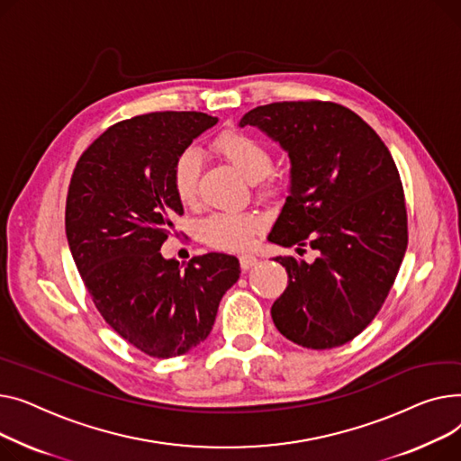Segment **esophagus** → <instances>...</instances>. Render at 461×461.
Returning a JSON list of instances; mask_svg holds the SVG:
<instances>
[{"mask_svg":"<svg viewBox=\"0 0 461 461\" xmlns=\"http://www.w3.org/2000/svg\"><path fill=\"white\" fill-rule=\"evenodd\" d=\"M257 264H258V258L255 255H241L240 257V266H241L243 272H248V269H251Z\"/></svg>","mask_w":461,"mask_h":461,"instance_id":"obj_1","label":"esophagus"}]
</instances>
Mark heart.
Here are the masks:
<instances>
[{
    "label": "heart",
    "instance_id": "b5f03b06",
    "mask_svg": "<svg viewBox=\"0 0 461 461\" xmlns=\"http://www.w3.org/2000/svg\"><path fill=\"white\" fill-rule=\"evenodd\" d=\"M213 149L246 176L260 182L264 194L276 192V182L269 176L274 169V154L262 141L241 130H225L213 140ZM201 176V154L197 149H184L173 164V192L180 203L189 204L197 197ZM262 221L249 212H218L204 218L199 225L201 238L212 248L238 251L249 248Z\"/></svg>",
    "mask_w": 461,
    "mask_h": 461
}]
</instances>
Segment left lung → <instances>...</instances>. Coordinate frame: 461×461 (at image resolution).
<instances>
[{
  "label": "left lung",
  "instance_id": "obj_1",
  "mask_svg": "<svg viewBox=\"0 0 461 461\" xmlns=\"http://www.w3.org/2000/svg\"><path fill=\"white\" fill-rule=\"evenodd\" d=\"M290 158V195L267 240L318 251L276 257L288 286L272 307L288 340L328 349L357 337L380 312L408 248V212L394 159L357 113L335 102H274L240 121Z\"/></svg>",
  "mask_w": 461,
  "mask_h": 461
}]
</instances>
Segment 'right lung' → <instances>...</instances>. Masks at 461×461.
<instances>
[{"mask_svg": "<svg viewBox=\"0 0 461 461\" xmlns=\"http://www.w3.org/2000/svg\"><path fill=\"white\" fill-rule=\"evenodd\" d=\"M218 122L199 112H156L107 128L79 156L70 178L65 229L77 272L102 318L158 359L187 354L212 331L240 262L194 257L182 269L159 249L184 208L173 164Z\"/></svg>", "mask_w": 461, "mask_h": 461, "instance_id": "add662e5", "label": "right lung"}]
</instances>
